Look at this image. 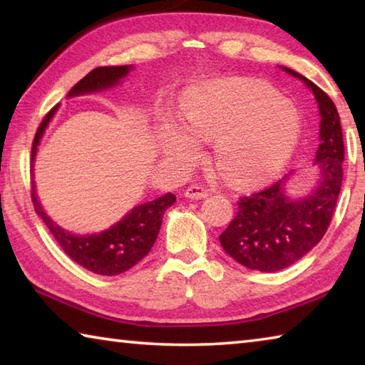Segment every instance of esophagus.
<instances>
[{"label": "esophagus", "mask_w": 365, "mask_h": 365, "mask_svg": "<svg viewBox=\"0 0 365 365\" xmlns=\"http://www.w3.org/2000/svg\"><path fill=\"white\" fill-rule=\"evenodd\" d=\"M185 197H188V200H205V197H207V190L205 187H200V185H191L185 190Z\"/></svg>", "instance_id": "34e87169"}]
</instances>
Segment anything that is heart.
<instances>
[{
    "label": "heart",
    "mask_w": 365,
    "mask_h": 365,
    "mask_svg": "<svg viewBox=\"0 0 365 365\" xmlns=\"http://www.w3.org/2000/svg\"><path fill=\"white\" fill-rule=\"evenodd\" d=\"M185 125L168 120L160 146L172 164L187 170L201 158V141H215V163L240 185L279 175L298 148L302 117L274 86L255 78H228L191 93Z\"/></svg>",
    "instance_id": "b5f03b06"
}]
</instances>
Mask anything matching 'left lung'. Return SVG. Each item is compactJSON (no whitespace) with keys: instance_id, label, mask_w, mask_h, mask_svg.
Returning a JSON list of instances; mask_svg holds the SVG:
<instances>
[{"instance_id":"left-lung-1","label":"left lung","mask_w":365,"mask_h":365,"mask_svg":"<svg viewBox=\"0 0 365 365\" xmlns=\"http://www.w3.org/2000/svg\"><path fill=\"white\" fill-rule=\"evenodd\" d=\"M280 69L299 78L317 101L320 145L314 159L317 180L307 195L293 196L289 193L293 172H289L272 187L238 201L237 217L219 237L220 245L238 264L261 272L289 267L324 238L343 182L344 145L335 103L304 76L288 67Z\"/></svg>"}]
</instances>
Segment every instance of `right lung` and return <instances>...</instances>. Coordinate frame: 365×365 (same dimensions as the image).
Instances as JSON below:
<instances>
[{"mask_svg": "<svg viewBox=\"0 0 365 365\" xmlns=\"http://www.w3.org/2000/svg\"><path fill=\"white\" fill-rule=\"evenodd\" d=\"M133 69V64L96 67L72 86L67 98L100 93V91L114 88V86L120 85L122 78H125L127 73ZM58 108L59 104L49 110L35 133L32 145V169L43 135H45L54 114L58 113ZM175 200V195L165 193L156 200L135 206L132 211H128L119 222H115L106 230L80 235L64 230L49 217L38 201V196H36L35 182H32V201L35 212L45 222L66 255L86 270L108 277L119 275L122 272L132 269L151 251L158 238L160 224H163L165 209L174 205Z\"/></svg>", "mask_w": 365, "mask_h": 365, "instance_id": "1", "label": "right lung"}]
</instances>
